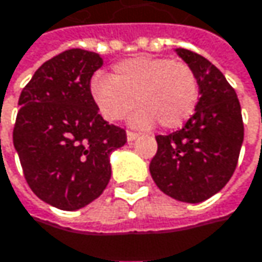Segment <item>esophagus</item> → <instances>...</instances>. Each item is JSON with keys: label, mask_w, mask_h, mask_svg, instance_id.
<instances>
[{"label": "esophagus", "mask_w": 262, "mask_h": 262, "mask_svg": "<svg viewBox=\"0 0 262 262\" xmlns=\"http://www.w3.org/2000/svg\"><path fill=\"white\" fill-rule=\"evenodd\" d=\"M126 138H127V142H133L136 138H138V135L136 133H133V132H126Z\"/></svg>", "instance_id": "obj_1"}]
</instances>
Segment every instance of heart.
<instances>
[{
    "label": "heart",
    "instance_id": "1",
    "mask_svg": "<svg viewBox=\"0 0 262 262\" xmlns=\"http://www.w3.org/2000/svg\"><path fill=\"white\" fill-rule=\"evenodd\" d=\"M90 93L106 121L121 120L136 99L141 107L133 112L130 124L138 129L156 123L177 129L192 117L200 100L196 75L187 64L148 55L115 64L112 75L96 73Z\"/></svg>",
    "mask_w": 262,
    "mask_h": 262
}]
</instances>
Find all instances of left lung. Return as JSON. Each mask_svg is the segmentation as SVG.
I'll return each instance as SVG.
<instances>
[{"instance_id": "left-lung-1", "label": "left lung", "mask_w": 262, "mask_h": 262, "mask_svg": "<svg viewBox=\"0 0 262 262\" xmlns=\"http://www.w3.org/2000/svg\"><path fill=\"white\" fill-rule=\"evenodd\" d=\"M176 54L196 75L200 100L181 130L159 135L150 174L157 187L181 202H202L232 177L243 144L242 107L224 73L207 58L187 51Z\"/></svg>"}]
</instances>
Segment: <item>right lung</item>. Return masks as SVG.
<instances>
[{
  "instance_id": "obj_1",
  "label": "right lung",
  "mask_w": 262,
  "mask_h": 262,
  "mask_svg": "<svg viewBox=\"0 0 262 262\" xmlns=\"http://www.w3.org/2000/svg\"><path fill=\"white\" fill-rule=\"evenodd\" d=\"M103 60L69 49L43 62L19 97L13 145L31 190L60 210H79L106 189L109 156L126 132L99 114L90 81Z\"/></svg>"
}]
</instances>
